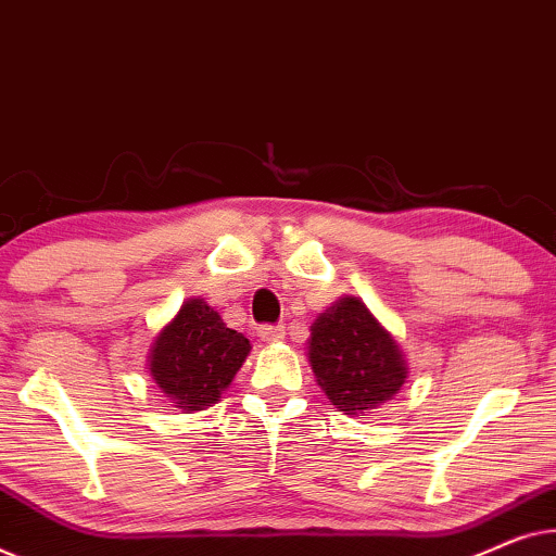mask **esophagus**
Masks as SVG:
<instances>
[{
	"label": "esophagus",
	"instance_id": "esophagus-1",
	"mask_svg": "<svg viewBox=\"0 0 556 556\" xmlns=\"http://www.w3.org/2000/svg\"><path fill=\"white\" fill-rule=\"evenodd\" d=\"M256 334H260V340H264V342H281L285 340V327L281 325H262L260 330H256Z\"/></svg>",
	"mask_w": 556,
	"mask_h": 556
}]
</instances>
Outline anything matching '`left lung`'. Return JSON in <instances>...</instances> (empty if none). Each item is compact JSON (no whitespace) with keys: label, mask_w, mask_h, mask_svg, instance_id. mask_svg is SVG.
<instances>
[{"label":"left lung","mask_w":556,"mask_h":556,"mask_svg":"<svg viewBox=\"0 0 556 556\" xmlns=\"http://www.w3.org/2000/svg\"><path fill=\"white\" fill-rule=\"evenodd\" d=\"M307 359L327 401L345 416H367L408 380V359L393 334L355 294H342L309 327Z\"/></svg>","instance_id":"1"}]
</instances>
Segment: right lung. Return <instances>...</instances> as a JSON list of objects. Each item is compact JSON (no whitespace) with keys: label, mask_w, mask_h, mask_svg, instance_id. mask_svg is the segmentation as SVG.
<instances>
[{"label":"right lung","mask_w":556,"mask_h":556,"mask_svg":"<svg viewBox=\"0 0 556 556\" xmlns=\"http://www.w3.org/2000/svg\"><path fill=\"white\" fill-rule=\"evenodd\" d=\"M249 353L244 334L226 327L201 296H189L153 338L146 370L174 408L197 413L218 403Z\"/></svg>","instance_id":"obj_1"}]
</instances>
